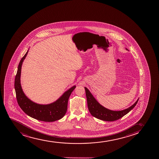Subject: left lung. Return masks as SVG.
<instances>
[{"label":"left lung","instance_id":"left-lung-1","mask_svg":"<svg viewBox=\"0 0 159 159\" xmlns=\"http://www.w3.org/2000/svg\"><path fill=\"white\" fill-rule=\"evenodd\" d=\"M126 50L127 49H126ZM85 89L88 102V109L89 112L93 117L106 121L117 120L119 119L124 117L135 107L139 100V99H137L134 104L127 109L121 111H113L108 109L101 106L95 100L91 93L87 88L85 87Z\"/></svg>","mask_w":159,"mask_h":159}]
</instances>
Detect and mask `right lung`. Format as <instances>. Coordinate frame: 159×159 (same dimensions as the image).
Masks as SVG:
<instances>
[{"mask_svg":"<svg viewBox=\"0 0 159 159\" xmlns=\"http://www.w3.org/2000/svg\"><path fill=\"white\" fill-rule=\"evenodd\" d=\"M28 51L21 59L18 65L15 79V89L18 105L30 117L38 120L53 122L62 118L67 110L68 101L76 86H73L62 94L57 101L49 104H39L30 100L23 91L20 85V77L22 63L28 55Z\"/></svg>","mask_w":159,"mask_h":159,"instance_id":"obj_1","label":"right lung"}]
</instances>
